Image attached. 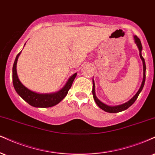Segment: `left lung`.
<instances>
[{
  "label": "left lung",
  "instance_id": "1",
  "mask_svg": "<svg viewBox=\"0 0 155 155\" xmlns=\"http://www.w3.org/2000/svg\"><path fill=\"white\" fill-rule=\"evenodd\" d=\"M134 38L135 43L137 44V47H138V49L139 50V56H140L141 60H142V62H143V81H142V85H141L140 87H139L138 92H137L136 94H135L133 98L131 99V100H129V101H128V102L125 103V104H124L119 105V106H108V105L105 104H104V103L101 102V101L96 97V95H95V83H94V81H93V98H94V100L95 101V103H96V104L98 105L99 107H100V108H101L102 110H104V111H106V112H108V113H118V112L123 111V110L127 109L128 108H129V107H130L131 105H132L135 102V101H136L137 98H138L139 93H140L141 91H142L143 87H144V85L145 78H146V74H145V72H146V64H145V61H144V57H143L142 55V44H141L140 39H139V38L137 37V36H134Z\"/></svg>",
  "mask_w": 155,
  "mask_h": 155
}]
</instances>
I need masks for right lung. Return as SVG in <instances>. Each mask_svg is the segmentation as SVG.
Segmentation results:
<instances>
[{"instance_id": "1", "label": "right lung", "mask_w": 155, "mask_h": 155, "mask_svg": "<svg viewBox=\"0 0 155 155\" xmlns=\"http://www.w3.org/2000/svg\"><path fill=\"white\" fill-rule=\"evenodd\" d=\"M21 52L17 54L15 59L14 63L13 66V87L16 90V93L20 95L24 100L27 102L28 104L34 107L37 108H49V107L54 106L55 105L60 102L68 94V91L70 90L72 85V82L74 81L77 73H74L73 75L69 78L64 87L60 91L54 93H49V94H40L33 91H30L27 87L24 86L21 83L18 78V74L16 72V64L18 58Z\"/></svg>"}]
</instances>
